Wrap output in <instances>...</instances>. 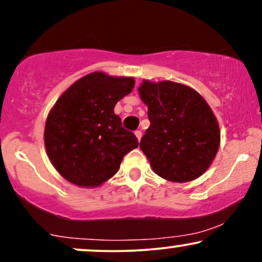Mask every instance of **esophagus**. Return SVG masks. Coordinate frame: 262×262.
I'll use <instances>...</instances> for the list:
<instances>
[{"mask_svg": "<svg viewBox=\"0 0 262 262\" xmlns=\"http://www.w3.org/2000/svg\"><path fill=\"white\" fill-rule=\"evenodd\" d=\"M134 134H135V137H137L138 140L141 139V130H135Z\"/></svg>", "mask_w": 262, "mask_h": 262, "instance_id": "obj_1", "label": "esophagus"}]
</instances>
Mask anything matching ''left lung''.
<instances>
[{
  "label": "left lung",
  "mask_w": 262,
  "mask_h": 262,
  "mask_svg": "<svg viewBox=\"0 0 262 262\" xmlns=\"http://www.w3.org/2000/svg\"><path fill=\"white\" fill-rule=\"evenodd\" d=\"M141 101L148 106L150 127L140 140L155 173L172 182H188L206 172L219 149L217 118L191 87L144 80Z\"/></svg>",
  "instance_id": "left-lung-1"
}]
</instances>
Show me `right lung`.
Instances as JSON below:
<instances>
[{
	"mask_svg": "<svg viewBox=\"0 0 262 262\" xmlns=\"http://www.w3.org/2000/svg\"><path fill=\"white\" fill-rule=\"evenodd\" d=\"M133 77L92 73L77 80L54 104L44 130L48 156L56 171L80 187H97L116 175L137 137L122 127L114 106L132 92Z\"/></svg>",
	"mask_w": 262,
	"mask_h": 262,
	"instance_id": "1",
	"label": "right lung"
}]
</instances>
